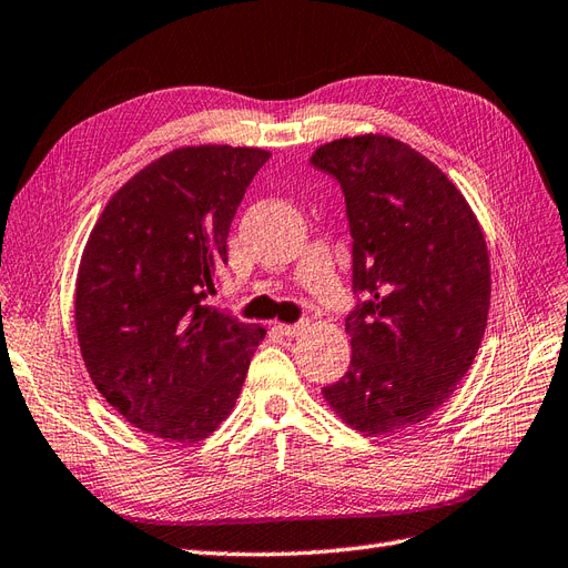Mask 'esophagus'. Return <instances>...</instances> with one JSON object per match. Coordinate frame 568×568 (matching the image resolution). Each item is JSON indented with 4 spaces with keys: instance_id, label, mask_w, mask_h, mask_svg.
I'll list each match as a JSON object with an SVG mask.
<instances>
[{
    "instance_id": "34e87169",
    "label": "esophagus",
    "mask_w": 568,
    "mask_h": 568,
    "mask_svg": "<svg viewBox=\"0 0 568 568\" xmlns=\"http://www.w3.org/2000/svg\"><path fill=\"white\" fill-rule=\"evenodd\" d=\"M276 329H280L282 335H286V337H296V335H301L303 329H306V323H292V325L280 323V325H276Z\"/></svg>"
}]
</instances>
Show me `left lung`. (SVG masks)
Here are the masks:
<instances>
[{"label":"left lung","mask_w":568,"mask_h":568,"mask_svg":"<svg viewBox=\"0 0 568 568\" xmlns=\"http://www.w3.org/2000/svg\"><path fill=\"white\" fill-rule=\"evenodd\" d=\"M311 163L342 187L356 294L352 364L323 395L368 436L419 424L481 344L491 298L484 233L444 171L393 136H344Z\"/></svg>","instance_id":"left-lung-1"}]
</instances>
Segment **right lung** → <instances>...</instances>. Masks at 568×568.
Returning a JSON list of instances; mask_svg holds the SVG:
<instances>
[{"label":"right lung","mask_w":568,"mask_h":568,"mask_svg":"<svg viewBox=\"0 0 568 568\" xmlns=\"http://www.w3.org/2000/svg\"><path fill=\"white\" fill-rule=\"evenodd\" d=\"M272 154L183 146L128 180L81 255L74 321L89 376L124 419L195 444L229 417L265 329L206 306L231 221Z\"/></svg>","instance_id":"right-lung-1"}]
</instances>
